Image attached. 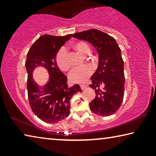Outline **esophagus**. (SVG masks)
Segmentation results:
<instances>
[{
    "label": "esophagus",
    "mask_w": 156,
    "mask_h": 156,
    "mask_svg": "<svg viewBox=\"0 0 156 156\" xmlns=\"http://www.w3.org/2000/svg\"><path fill=\"white\" fill-rule=\"evenodd\" d=\"M87 86L86 84H80V88H81V89L82 90H84V89H85L86 88H87Z\"/></svg>",
    "instance_id": "1"
}]
</instances>
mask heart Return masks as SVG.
I'll return each instance as SVG.
<instances>
[{
  "label": "heart",
  "mask_w": 156,
  "mask_h": 156,
  "mask_svg": "<svg viewBox=\"0 0 156 156\" xmlns=\"http://www.w3.org/2000/svg\"><path fill=\"white\" fill-rule=\"evenodd\" d=\"M72 47L82 56H86L89 54L90 49L87 43L82 41H78L72 44ZM56 62L60 69L63 72H67L70 69V64L68 60L67 51L65 47H61L58 51L56 56ZM92 73V69L89 66H83L76 68L72 71L69 76L70 81L73 83L81 84L87 80Z\"/></svg>",
  "instance_id": "obj_1"
}]
</instances>
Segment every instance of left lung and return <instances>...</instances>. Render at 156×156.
<instances>
[{"label": "left lung", "mask_w": 156, "mask_h": 156, "mask_svg": "<svg viewBox=\"0 0 156 156\" xmlns=\"http://www.w3.org/2000/svg\"><path fill=\"white\" fill-rule=\"evenodd\" d=\"M72 36L91 43L98 54V66L89 85L96 93L95 99L89 103L91 111L100 116L113 114L120 108L125 94L124 61L117 42L95 29L75 33Z\"/></svg>", "instance_id": "1"}]
</instances>
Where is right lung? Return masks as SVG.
Instances as JSON below:
<instances>
[{
  "mask_svg": "<svg viewBox=\"0 0 156 156\" xmlns=\"http://www.w3.org/2000/svg\"><path fill=\"white\" fill-rule=\"evenodd\" d=\"M71 37L72 34H44L34 42L27 55L29 102L34 114L47 123H57L67 118L70 113V100L74 94L82 92L79 84L68 87L67 76L60 72L56 62L58 51ZM38 66L45 68L50 76L43 86H38L33 78V71Z\"/></svg>",
  "mask_w": 156,
  "mask_h": 156,
  "instance_id": "1",
  "label": "right lung"
}]
</instances>
